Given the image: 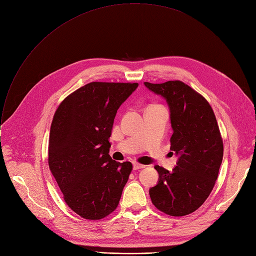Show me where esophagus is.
Returning <instances> with one entry per match:
<instances>
[{
    "label": "esophagus",
    "instance_id": "34e87169",
    "mask_svg": "<svg viewBox=\"0 0 256 256\" xmlns=\"http://www.w3.org/2000/svg\"><path fill=\"white\" fill-rule=\"evenodd\" d=\"M144 165L138 164V163H134V165H132L134 170H138V169H142V168H144Z\"/></svg>",
    "mask_w": 256,
    "mask_h": 256
}]
</instances>
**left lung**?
Returning a JSON list of instances; mask_svg holds the SVG:
<instances>
[{
    "label": "left lung",
    "mask_w": 256,
    "mask_h": 256,
    "mask_svg": "<svg viewBox=\"0 0 256 256\" xmlns=\"http://www.w3.org/2000/svg\"><path fill=\"white\" fill-rule=\"evenodd\" d=\"M144 84L168 104L173 130L170 149L178 156L172 171L155 166L159 179L149 190L152 202L169 216L192 214L212 190L223 160V140L214 114L208 102L184 82Z\"/></svg>",
    "instance_id": "obj_1"
}]
</instances>
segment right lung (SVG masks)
I'll use <instances>...</instances> for the list:
<instances>
[{"instance_id":"obj_1","label":"right lung","mask_w":256,"mask_h":256,"mask_svg":"<svg viewBox=\"0 0 256 256\" xmlns=\"http://www.w3.org/2000/svg\"><path fill=\"white\" fill-rule=\"evenodd\" d=\"M138 83L92 82L68 95L54 114L48 165L64 200L88 220L118 206L132 165L109 156L114 118Z\"/></svg>"}]
</instances>
